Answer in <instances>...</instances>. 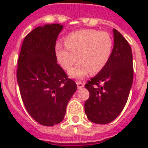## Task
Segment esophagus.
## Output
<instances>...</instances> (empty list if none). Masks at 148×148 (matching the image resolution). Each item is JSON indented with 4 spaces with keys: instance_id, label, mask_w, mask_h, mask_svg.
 <instances>
[{
    "instance_id": "obj_1",
    "label": "esophagus",
    "mask_w": 148,
    "mask_h": 148,
    "mask_svg": "<svg viewBox=\"0 0 148 148\" xmlns=\"http://www.w3.org/2000/svg\"><path fill=\"white\" fill-rule=\"evenodd\" d=\"M76 84H77V88H78V89H81V88H84V84L82 83L81 81H77Z\"/></svg>"
}]
</instances>
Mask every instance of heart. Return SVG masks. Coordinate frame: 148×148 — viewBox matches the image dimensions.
Returning <instances> with one entry per match:
<instances>
[{
	"instance_id": "heart-1",
	"label": "heart",
	"mask_w": 148,
	"mask_h": 148,
	"mask_svg": "<svg viewBox=\"0 0 148 148\" xmlns=\"http://www.w3.org/2000/svg\"><path fill=\"white\" fill-rule=\"evenodd\" d=\"M65 45L58 43L55 46L57 60L64 70L69 71L74 78H84L90 72L97 74L103 70L110 59L113 50V40L110 34L104 31L85 29L70 34Z\"/></svg>"
}]
</instances>
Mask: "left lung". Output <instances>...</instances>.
Instances as JSON below:
<instances>
[{
    "instance_id": "left-lung-1",
    "label": "left lung",
    "mask_w": 148,
    "mask_h": 148,
    "mask_svg": "<svg viewBox=\"0 0 148 148\" xmlns=\"http://www.w3.org/2000/svg\"><path fill=\"white\" fill-rule=\"evenodd\" d=\"M114 47L108 64L85 84L90 97L84 110L93 123H110L126 104L133 83V56L131 46L120 32L113 29Z\"/></svg>"
}]
</instances>
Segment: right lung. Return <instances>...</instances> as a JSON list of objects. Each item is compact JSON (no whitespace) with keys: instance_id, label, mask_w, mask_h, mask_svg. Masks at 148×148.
I'll use <instances>...</instances> for the list:
<instances>
[{"instance_id":"right-lung-1","label":"right lung","mask_w":148,"mask_h":148,"mask_svg":"<svg viewBox=\"0 0 148 148\" xmlns=\"http://www.w3.org/2000/svg\"><path fill=\"white\" fill-rule=\"evenodd\" d=\"M64 26L45 24L24 39L17 61V79L24 107L36 121L53 126L64 118L77 84L57 63L55 45Z\"/></svg>"}]
</instances>
